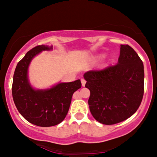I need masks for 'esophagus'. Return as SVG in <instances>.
<instances>
[{"label": "esophagus", "mask_w": 157, "mask_h": 157, "mask_svg": "<svg viewBox=\"0 0 157 157\" xmlns=\"http://www.w3.org/2000/svg\"><path fill=\"white\" fill-rule=\"evenodd\" d=\"M81 84L82 86H84L85 84H86V80L84 79H81Z\"/></svg>", "instance_id": "34e87169"}]
</instances>
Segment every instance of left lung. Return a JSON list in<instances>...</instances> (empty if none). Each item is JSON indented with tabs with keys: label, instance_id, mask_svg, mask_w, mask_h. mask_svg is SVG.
Here are the masks:
<instances>
[{
	"label": "left lung",
	"instance_id": "obj_1",
	"mask_svg": "<svg viewBox=\"0 0 157 157\" xmlns=\"http://www.w3.org/2000/svg\"><path fill=\"white\" fill-rule=\"evenodd\" d=\"M94 119L112 125L128 119L140 105L144 92V63L129 45H121L117 64L84 74Z\"/></svg>",
	"mask_w": 157,
	"mask_h": 157
}]
</instances>
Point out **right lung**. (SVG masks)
<instances>
[{
	"label": "right lung",
	"instance_id": "right-lung-1",
	"mask_svg": "<svg viewBox=\"0 0 157 157\" xmlns=\"http://www.w3.org/2000/svg\"><path fill=\"white\" fill-rule=\"evenodd\" d=\"M53 47L39 45L29 51L18 62L12 84V96L17 109L30 124L43 127L61 123L69 110L72 96L81 87L77 80L59 83L45 90H35L28 79V67L36 55L43 51H51Z\"/></svg>",
	"mask_w": 157,
	"mask_h": 157
}]
</instances>
